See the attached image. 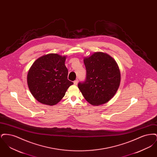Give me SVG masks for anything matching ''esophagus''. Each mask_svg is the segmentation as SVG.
I'll return each instance as SVG.
<instances>
[{
  "label": "esophagus",
  "instance_id": "34e87169",
  "mask_svg": "<svg viewBox=\"0 0 157 157\" xmlns=\"http://www.w3.org/2000/svg\"><path fill=\"white\" fill-rule=\"evenodd\" d=\"M78 83V79L75 80V81L74 82V85H77Z\"/></svg>",
  "mask_w": 157,
  "mask_h": 157
}]
</instances>
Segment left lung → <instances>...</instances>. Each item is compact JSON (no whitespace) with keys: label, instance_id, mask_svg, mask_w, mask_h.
Listing matches in <instances>:
<instances>
[{"label":"left lung","instance_id":"obj_1","mask_svg":"<svg viewBox=\"0 0 157 157\" xmlns=\"http://www.w3.org/2000/svg\"><path fill=\"white\" fill-rule=\"evenodd\" d=\"M86 81L78 83L83 97L90 104H104L114 97L120 86L121 72L115 59L106 53L97 52L84 57Z\"/></svg>","mask_w":157,"mask_h":157}]
</instances>
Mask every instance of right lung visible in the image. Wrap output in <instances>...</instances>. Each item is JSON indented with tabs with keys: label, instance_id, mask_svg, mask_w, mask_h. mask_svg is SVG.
Wrapping results in <instances>:
<instances>
[{
	"label": "right lung",
	"instance_id": "add662e5",
	"mask_svg": "<svg viewBox=\"0 0 157 157\" xmlns=\"http://www.w3.org/2000/svg\"><path fill=\"white\" fill-rule=\"evenodd\" d=\"M66 56L49 53L36 60L27 75V82L33 97L43 104H57L74 83L67 79L65 65Z\"/></svg>",
	"mask_w": 157,
	"mask_h": 157
}]
</instances>
